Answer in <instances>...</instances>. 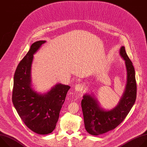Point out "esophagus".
Segmentation results:
<instances>
[{
    "mask_svg": "<svg viewBox=\"0 0 147 147\" xmlns=\"http://www.w3.org/2000/svg\"><path fill=\"white\" fill-rule=\"evenodd\" d=\"M84 86L82 83H78L75 86V90L78 92L82 91L84 90Z\"/></svg>",
    "mask_w": 147,
    "mask_h": 147,
    "instance_id": "1",
    "label": "esophagus"
}]
</instances>
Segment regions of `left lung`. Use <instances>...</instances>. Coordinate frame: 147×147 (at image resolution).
<instances>
[{
	"instance_id": "8db88e82",
	"label": "left lung",
	"mask_w": 147,
	"mask_h": 147,
	"mask_svg": "<svg viewBox=\"0 0 147 147\" xmlns=\"http://www.w3.org/2000/svg\"><path fill=\"white\" fill-rule=\"evenodd\" d=\"M120 55L125 61L127 76L124 92L117 105L111 110L104 109L94 95L89 94L84 95L81 100L85 128L91 135L98 136L115 129L127 116L135 103L137 96L135 70L124 47H121Z\"/></svg>"
}]
</instances>
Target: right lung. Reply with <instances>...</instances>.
<instances>
[{
	"label": "right lung",
	"mask_w": 147,
	"mask_h": 147,
	"mask_svg": "<svg viewBox=\"0 0 147 147\" xmlns=\"http://www.w3.org/2000/svg\"><path fill=\"white\" fill-rule=\"evenodd\" d=\"M45 40L32 44L21 60L14 76L12 101L20 118L31 130L38 134H48L56 127L60 109L70 87L59 83L45 94L32 88L31 65L34 56Z\"/></svg>",
	"instance_id": "add662e5"
}]
</instances>
